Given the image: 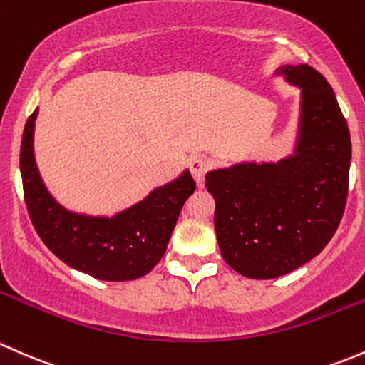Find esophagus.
Returning <instances> with one entry per match:
<instances>
[{"label": "esophagus", "mask_w": 365, "mask_h": 365, "mask_svg": "<svg viewBox=\"0 0 365 365\" xmlns=\"http://www.w3.org/2000/svg\"><path fill=\"white\" fill-rule=\"evenodd\" d=\"M209 168H210V163H209V160H205V158L197 156L190 161V170H191V174H193L197 184L204 182L205 174H207Z\"/></svg>", "instance_id": "esophagus-1"}]
</instances>
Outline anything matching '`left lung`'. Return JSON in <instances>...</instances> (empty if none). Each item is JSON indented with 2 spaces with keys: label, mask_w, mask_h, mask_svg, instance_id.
<instances>
[{
  "label": "left lung",
  "mask_w": 365,
  "mask_h": 365,
  "mask_svg": "<svg viewBox=\"0 0 365 365\" xmlns=\"http://www.w3.org/2000/svg\"><path fill=\"white\" fill-rule=\"evenodd\" d=\"M302 89L295 155L205 175L221 257L251 279L299 269L329 244L346 207L351 140L336 95L309 65L281 66Z\"/></svg>",
  "instance_id": "1"
}]
</instances>
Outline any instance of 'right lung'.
I'll use <instances>...</instances> for the list:
<instances>
[{
	"instance_id": "obj_1",
	"label": "right lung",
	"mask_w": 365,
	"mask_h": 365,
	"mask_svg": "<svg viewBox=\"0 0 365 365\" xmlns=\"http://www.w3.org/2000/svg\"><path fill=\"white\" fill-rule=\"evenodd\" d=\"M38 110L29 115L21 144L24 200L36 234L61 262L101 281L138 279L165 255L184 202L195 191L190 172L156 187L114 217L70 212L48 193L33 155Z\"/></svg>"
}]
</instances>
